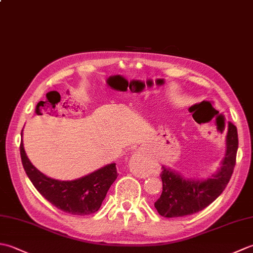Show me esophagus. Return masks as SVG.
I'll list each match as a JSON object with an SVG mask.
<instances>
[{
    "label": "esophagus",
    "instance_id": "1",
    "mask_svg": "<svg viewBox=\"0 0 253 253\" xmlns=\"http://www.w3.org/2000/svg\"><path fill=\"white\" fill-rule=\"evenodd\" d=\"M129 169L133 174L138 176L147 175L151 170L149 162L141 151H136L132 154L129 161Z\"/></svg>",
    "mask_w": 253,
    "mask_h": 253
}]
</instances>
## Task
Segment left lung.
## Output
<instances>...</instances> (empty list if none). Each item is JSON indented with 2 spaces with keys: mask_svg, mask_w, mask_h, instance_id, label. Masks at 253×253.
<instances>
[{
  "mask_svg": "<svg viewBox=\"0 0 253 253\" xmlns=\"http://www.w3.org/2000/svg\"><path fill=\"white\" fill-rule=\"evenodd\" d=\"M238 150L237 127L228 124L226 136V153L222 166L215 174L207 179H186L170 169L162 168L161 179L163 190L154 203L160 215L180 217L191 215L210 206L226 188L236 165Z\"/></svg>",
  "mask_w": 253,
  "mask_h": 253,
  "instance_id": "obj_1",
  "label": "left lung"
}]
</instances>
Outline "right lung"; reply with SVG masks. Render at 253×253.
Segmentation results:
<instances>
[{
	"instance_id": "1",
	"label": "right lung",
	"mask_w": 253,
	"mask_h": 253,
	"mask_svg": "<svg viewBox=\"0 0 253 253\" xmlns=\"http://www.w3.org/2000/svg\"><path fill=\"white\" fill-rule=\"evenodd\" d=\"M20 158L27 176L42 197L63 212L73 215H89L98 211L118 176L116 164L112 163L71 181L50 178L32 165L25 152L23 141L20 142Z\"/></svg>"
}]
</instances>
